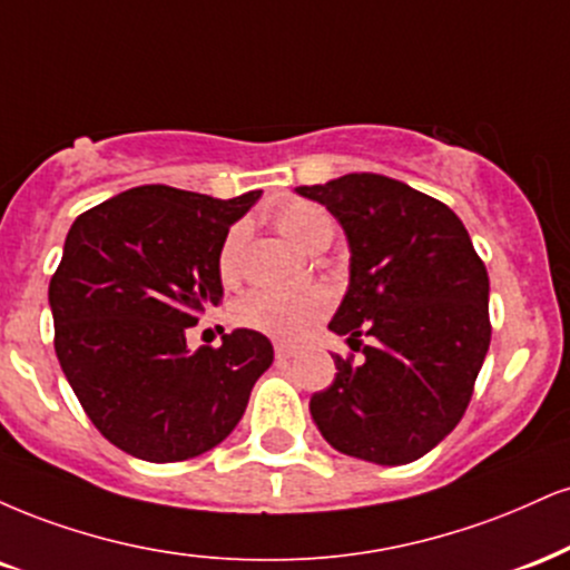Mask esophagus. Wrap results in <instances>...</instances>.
Here are the masks:
<instances>
[{"instance_id":"esophagus-1","label":"esophagus","mask_w":570,"mask_h":570,"mask_svg":"<svg viewBox=\"0 0 570 570\" xmlns=\"http://www.w3.org/2000/svg\"><path fill=\"white\" fill-rule=\"evenodd\" d=\"M297 353H299V351H297V347H294V345H281V342L276 345V358H278V361L294 358V355H297Z\"/></svg>"}]
</instances>
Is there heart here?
<instances>
[{
  "label": "heart",
  "mask_w": 570,
  "mask_h": 570,
  "mask_svg": "<svg viewBox=\"0 0 570 570\" xmlns=\"http://www.w3.org/2000/svg\"><path fill=\"white\" fill-rule=\"evenodd\" d=\"M276 228L305 252H324L332 244L334 217L315 202L305 198H286L273 207ZM246 242V225L236 223L225 233L217 252V273L225 284H233L242 273V252ZM332 311V294L324 286L311 289L284 292V289H257L236 307L238 324L263 332L276 340H303L315 324Z\"/></svg>",
  "instance_id": "1"
}]
</instances>
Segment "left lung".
I'll use <instances>...</instances> for the list:
<instances>
[{"label": "left lung", "mask_w": 570, "mask_h": 570, "mask_svg": "<svg viewBox=\"0 0 570 570\" xmlns=\"http://www.w3.org/2000/svg\"><path fill=\"white\" fill-rule=\"evenodd\" d=\"M297 194L324 204L351 242V286L328 328L363 353L334 355L313 420L342 454L414 462L462 420L489 353L483 259L454 212L393 177L353 173Z\"/></svg>", "instance_id": "left-lung-1"}]
</instances>
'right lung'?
<instances>
[{
	"mask_svg": "<svg viewBox=\"0 0 570 570\" xmlns=\"http://www.w3.org/2000/svg\"><path fill=\"white\" fill-rule=\"evenodd\" d=\"M259 198L140 185L81 212L50 278L55 353L81 409L116 449L183 462L233 433L273 363L265 334L236 328L188 353L185 328L219 305L217 252Z\"/></svg>",
	"mask_w": 570,
	"mask_h": 570,
	"instance_id": "right-lung-1",
	"label": "right lung"
}]
</instances>
